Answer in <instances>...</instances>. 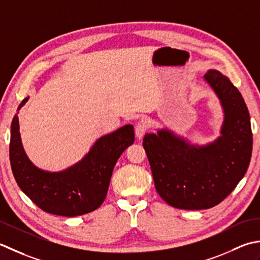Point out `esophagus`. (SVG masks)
I'll list each match as a JSON object with an SVG mask.
<instances>
[{"instance_id":"34e87169","label":"esophagus","mask_w":260,"mask_h":260,"mask_svg":"<svg viewBox=\"0 0 260 260\" xmlns=\"http://www.w3.org/2000/svg\"><path fill=\"white\" fill-rule=\"evenodd\" d=\"M135 131H136V136H137V138H139V139H141V138L144 137V135L146 134V131H147V126H146V124H145L144 122H138V123L136 124V129H135Z\"/></svg>"}]
</instances>
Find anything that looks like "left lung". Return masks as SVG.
<instances>
[{
  "mask_svg": "<svg viewBox=\"0 0 260 260\" xmlns=\"http://www.w3.org/2000/svg\"><path fill=\"white\" fill-rule=\"evenodd\" d=\"M204 82L223 111L215 140L192 144L162 128L146 134L142 142L158 194L177 209L203 210L222 202L245 176L251 158L250 115L242 95L216 70L206 73Z\"/></svg>",
  "mask_w": 260,
  "mask_h": 260,
  "instance_id": "1",
  "label": "left lung"
}]
</instances>
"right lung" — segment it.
Here are the masks:
<instances>
[{
    "mask_svg": "<svg viewBox=\"0 0 260 260\" xmlns=\"http://www.w3.org/2000/svg\"><path fill=\"white\" fill-rule=\"evenodd\" d=\"M18 107L11 124L10 162L19 187L41 210L61 216L86 214L100 208L107 197L113 168L126 148L134 144V125L125 124L100 137L81 160L59 172L37 167L24 151L20 136Z\"/></svg>",
    "mask_w": 260,
    "mask_h": 260,
    "instance_id": "1",
    "label": "right lung"
}]
</instances>
